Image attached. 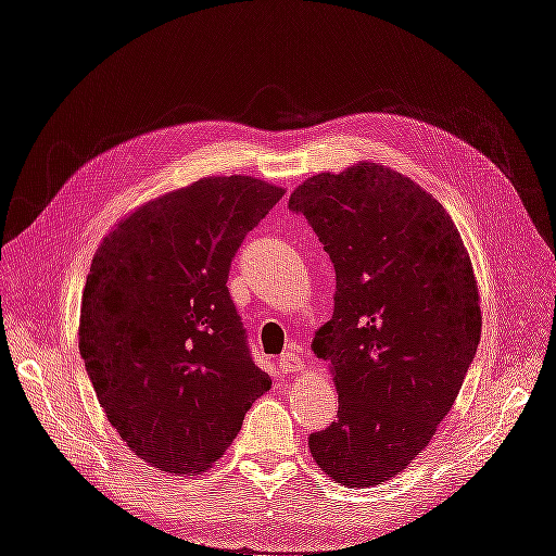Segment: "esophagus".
<instances>
[{
	"instance_id": "obj_1",
	"label": "esophagus",
	"mask_w": 556,
	"mask_h": 556,
	"mask_svg": "<svg viewBox=\"0 0 556 556\" xmlns=\"http://www.w3.org/2000/svg\"><path fill=\"white\" fill-rule=\"evenodd\" d=\"M278 368H280V371H285V374H296V371H301V368H304V362H301L299 350H296V348L285 350L282 355L278 357Z\"/></svg>"
}]
</instances>
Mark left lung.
I'll return each mask as SVG.
<instances>
[{
    "label": "left lung",
    "instance_id": "8db88e82",
    "mask_svg": "<svg viewBox=\"0 0 556 556\" xmlns=\"http://www.w3.org/2000/svg\"><path fill=\"white\" fill-rule=\"evenodd\" d=\"M288 206L336 271L313 352L331 364L339 417L308 435L311 454L345 486L382 484L429 445L476 357L473 266L439 201L380 164L317 174Z\"/></svg>",
    "mask_w": 556,
    "mask_h": 556
}]
</instances>
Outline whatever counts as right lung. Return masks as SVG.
Returning a JSON list of instances; mask_svg holds the SVG:
<instances>
[{
    "label": "right lung",
    "instance_id": "1",
    "mask_svg": "<svg viewBox=\"0 0 556 556\" xmlns=\"http://www.w3.org/2000/svg\"><path fill=\"white\" fill-rule=\"evenodd\" d=\"M282 188L211 176L148 201L97 248L78 348L111 427L166 473L225 454L271 378L250 357L231 260Z\"/></svg>",
    "mask_w": 556,
    "mask_h": 556
}]
</instances>
